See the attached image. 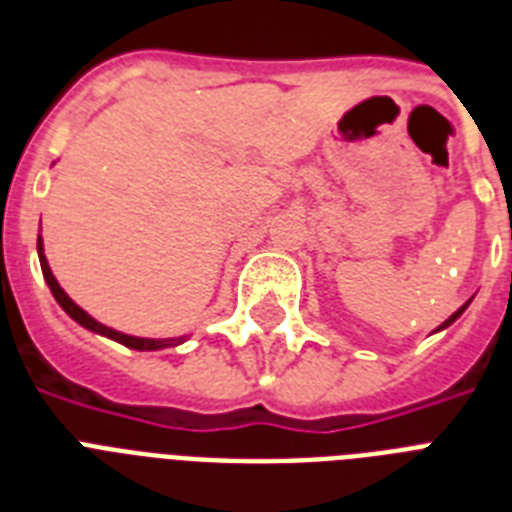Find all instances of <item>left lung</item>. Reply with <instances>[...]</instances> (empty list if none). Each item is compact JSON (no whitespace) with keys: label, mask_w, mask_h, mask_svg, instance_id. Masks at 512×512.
<instances>
[{"label":"left lung","mask_w":512,"mask_h":512,"mask_svg":"<svg viewBox=\"0 0 512 512\" xmlns=\"http://www.w3.org/2000/svg\"><path fill=\"white\" fill-rule=\"evenodd\" d=\"M468 305H470V300H468V303H465V305H462V308H457V311H454L452 316H449V319H446L444 324H441V327L436 329V332H441V329H446V327H449V324H454V321L460 319V316H462V313H465V308H468Z\"/></svg>","instance_id":"obj_1"}]
</instances>
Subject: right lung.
<instances>
[{
  "label": "right lung",
  "mask_w": 512,
  "mask_h": 512,
  "mask_svg": "<svg viewBox=\"0 0 512 512\" xmlns=\"http://www.w3.org/2000/svg\"><path fill=\"white\" fill-rule=\"evenodd\" d=\"M36 252H39V265H42L44 281H47V287H50L52 297H55V303H58L60 308H63V311H66L68 316L76 321V324H79V327L90 329V332H95V335L108 337V340L119 342V345H124V348H132V350H164V348H175V345L185 342V335L183 337H164V340H156V337L124 335V332H119V329H111V327H106V324H100V321L92 319L90 313L84 311V308H79V305H76L74 300L66 295V289L58 284V279H55V273H52L50 263H47V257H44L42 236H36Z\"/></svg>",
  "instance_id": "add662e5"
}]
</instances>
